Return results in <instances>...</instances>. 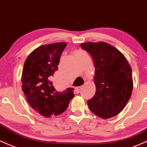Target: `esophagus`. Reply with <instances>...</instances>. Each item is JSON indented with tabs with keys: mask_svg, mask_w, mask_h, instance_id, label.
I'll list each match as a JSON object with an SVG mask.
<instances>
[{
	"mask_svg": "<svg viewBox=\"0 0 147 147\" xmlns=\"http://www.w3.org/2000/svg\"><path fill=\"white\" fill-rule=\"evenodd\" d=\"M82 88V86H78V87H76V93H78L80 91V90H81V88Z\"/></svg>",
	"mask_w": 147,
	"mask_h": 147,
	"instance_id": "1",
	"label": "esophagus"
}]
</instances>
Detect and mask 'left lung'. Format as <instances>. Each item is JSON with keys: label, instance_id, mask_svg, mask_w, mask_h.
<instances>
[{"label": "left lung", "instance_id": "8db88e82", "mask_svg": "<svg viewBox=\"0 0 147 147\" xmlns=\"http://www.w3.org/2000/svg\"><path fill=\"white\" fill-rule=\"evenodd\" d=\"M93 60L95 67V95L87 101L90 111L103 119L117 115L126 106L133 90L132 71L126 58L105 42L80 45Z\"/></svg>", "mask_w": 147, "mask_h": 147}]
</instances>
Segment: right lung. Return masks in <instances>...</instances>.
Returning a JSON list of instances; mask_svg holds the SVG:
<instances>
[{
    "mask_svg": "<svg viewBox=\"0 0 147 147\" xmlns=\"http://www.w3.org/2000/svg\"><path fill=\"white\" fill-rule=\"evenodd\" d=\"M64 42L41 46L25 61L22 75V90L30 106L45 117L63 113L73 99V88L62 92L56 90L51 80L58 70Z\"/></svg>",
    "mask_w": 147,
    "mask_h": 147,
    "instance_id": "right-lung-1",
    "label": "right lung"
}]
</instances>
